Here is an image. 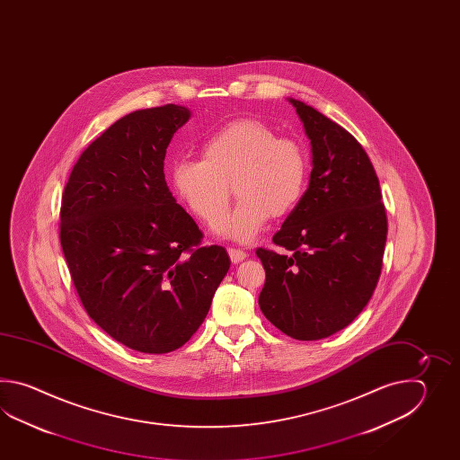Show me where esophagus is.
Returning <instances> with one entry per match:
<instances>
[{
    "label": "esophagus",
    "mask_w": 460,
    "mask_h": 460,
    "mask_svg": "<svg viewBox=\"0 0 460 460\" xmlns=\"http://www.w3.org/2000/svg\"><path fill=\"white\" fill-rule=\"evenodd\" d=\"M228 254H230V260H232L234 263H240V261H243L248 253L243 252V250H240V248H228Z\"/></svg>",
    "instance_id": "34e87169"
}]
</instances>
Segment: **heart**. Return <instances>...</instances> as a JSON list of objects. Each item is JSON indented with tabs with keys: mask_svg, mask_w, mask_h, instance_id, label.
I'll return each instance as SVG.
<instances>
[{
	"mask_svg": "<svg viewBox=\"0 0 460 460\" xmlns=\"http://www.w3.org/2000/svg\"><path fill=\"white\" fill-rule=\"evenodd\" d=\"M202 159H177L171 166L176 196L194 216L217 224L234 194V214L218 232L250 242L266 220L283 218L301 204L309 181V157L299 141L278 137L258 119H234L200 143Z\"/></svg>",
	"mask_w": 460,
	"mask_h": 460,
	"instance_id": "b5f03b06",
	"label": "heart"
}]
</instances>
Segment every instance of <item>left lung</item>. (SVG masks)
Listing matches in <instances>:
<instances>
[{
	"instance_id": "8db88e82",
	"label": "left lung",
	"mask_w": 460,
	"mask_h": 460,
	"mask_svg": "<svg viewBox=\"0 0 460 460\" xmlns=\"http://www.w3.org/2000/svg\"><path fill=\"white\" fill-rule=\"evenodd\" d=\"M313 145L301 204L273 236L283 252L256 248L263 263L260 307L296 341L342 331L368 304L383 266L388 220L362 145L331 118L293 100Z\"/></svg>"
}]
</instances>
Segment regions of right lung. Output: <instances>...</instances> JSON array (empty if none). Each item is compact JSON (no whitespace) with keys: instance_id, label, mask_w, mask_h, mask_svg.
I'll return each instance as SVG.
<instances>
[{"instance_id":"right-lung-1","label":"right lung","mask_w":460,"mask_h":460,"mask_svg":"<svg viewBox=\"0 0 460 460\" xmlns=\"http://www.w3.org/2000/svg\"><path fill=\"white\" fill-rule=\"evenodd\" d=\"M189 117L169 103L119 118L80 155L62 194L60 244L80 303L137 352L182 347L230 268L164 179L167 146Z\"/></svg>"}]
</instances>
